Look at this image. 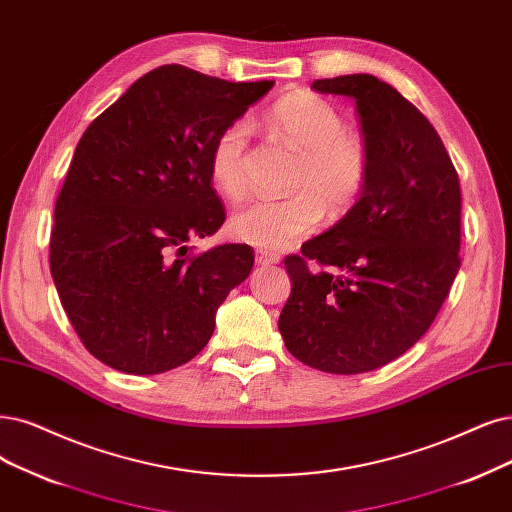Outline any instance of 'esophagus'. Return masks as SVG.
<instances>
[{
  "mask_svg": "<svg viewBox=\"0 0 512 512\" xmlns=\"http://www.w3.org/2000/svg\"><path fill=\"white\" fill-rule=\"evenodd\" d=\"M255 259L257 263H261V266H274V263H280V255L274 253V251H255Z\"/></svg>",
  "mask_w": 512,
  "mask_h": 512,
  "instance_id": "1",
  "label": "esophagus"
}]
</instances>
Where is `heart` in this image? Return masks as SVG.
<instances>
[{
    "mask_svg": "<svg viewBox=\"0 0 512 512\" xmlns=\"http://www.w3.org/2000/svg\"><path fill=\"white\" fill-rule=\"evenodd\" d=\"M272 135L295 154L285 198H261L242 206L232 217V234L259 249H282L312 234L325 213L331 221L346 217L365 194L371 175V149L361 132L346 128V120L329 101L297 90L276 101L266 113ZM251 128L236 120L223 126L211 145L208 170L219 192L240 200L246 179Z\"/></svg>",
    "mask_w": 512,
    "mask_h": 512,
    "instance_id": "1",
    "label": "heart"
}]
</instances>
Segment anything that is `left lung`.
I'll return each mask as SVG.
<instances>
[{
  "instance_id": "1",
  "label": "left lung",
  "mask_w": 512,
  "mask_h": 512,
  "mask_svg": "<svg viewBox=\"0 0 512 512\" xmlns=\"http://www.w3.org/2000/svg\"><path fill=\"white\" fill-rule=\"evenodd\" d=\"M312 88L356 101L371 175L342 221L285 257L291 295L278 329L304 365L365 373L418 342L449 295L460 270V177L439 132L390 84L354 73Z\"/></svg>"
}]
</instances>
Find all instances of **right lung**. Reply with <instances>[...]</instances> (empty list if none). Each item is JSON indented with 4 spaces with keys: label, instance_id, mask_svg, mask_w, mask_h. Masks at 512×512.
Here are the masks:
<instances>
[{
    "label": "right lung",
    "instance_id": "right-lung-1",
    "mask_svg": "<svg viewBox=\"0 0 512 512\" xmlns=\"http://www.w3.org/2000/svg\"><path fill=\"white\" fill-rule=\"evenodd\" d=\"M272 84L162 65L75 147L54 206L50 272L84 348L111 369L154 375L192 361L249 276V244L194 253L187 242L225 221L208 170L217 132Z\"/></svg>",
    "mask_w": 512,
    "mask_h": 512
}]
</instances>
